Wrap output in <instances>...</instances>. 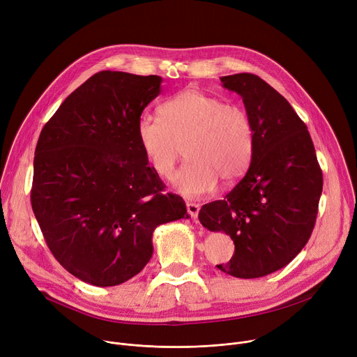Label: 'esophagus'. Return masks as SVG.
Instances as JSON below:
<instances>
[{
    "label": "esophagus",
    "mask_w": 357,
    "mask_h": 357,
    "mask_svg": "<svg viewBox=\"0 0 357 357\" xmlns=\"http://www.w3.org/2000/svg\"><path fill=\"white\" fill-rule=\"evenodd\" d=\"M186 209H188V213L192 216V219L197 220V215H199V211H200V205H199V203L186 202Z\"/></svg>",
    "instance_id": "1"
}]
</instances>
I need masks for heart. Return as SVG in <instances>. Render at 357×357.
Returning a JSON list of instances; mask_svg holds the SVG:
<instances>
[{
    "instance_id": "obj_1",
    "label": "heart",
    "mask_w": 357,
    "mask_h": 357,
    "mask_svg": "<svg viewBox=\"0 0 357 357\" xmlns=\"http://www.w3.org/2000/svg\"><path fill=\"white\" fill-rule=\"evenodd\" d=\"M135 137L151 168L161 178L171 176L179 146L186 142L189 161L172 176V186L186 197L215 190L219 179L225 183L240 179L254 148L247 110L195 87L168 98L160 107V117L141 114Z\"/></svg>"
}]
</instances>
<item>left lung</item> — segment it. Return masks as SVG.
<instances>
[{
  "instance_id": "obj_1",
  "label": "left lung",
  "mask_w": 357,
  "mask_h": 357,
  "mask_svg": "<svg viewBox=\"0 0 357 357\" xmlns=\"http://www.w3.org/2000/svg\"><path fill=\"white\" fill-rule=\"evenodd\" d=\"M220 82L243 98L252 123V157L244 178L223 200L203 205L199 220L234 243L231 260L219 270L259 278L285 267L308 243L324 178L308 128L287 98L251 73Z\"/></svg>"
}]
</instances>
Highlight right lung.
I'll use <instances>...</instances> for the list:
<instances>
[{
	"label": "right lung",
	"instance_id": "add662e5",
	"mask_svg": "<svg viewBox=\"0 0 357 357\" xmlns=\"http://www.w3.org/2000/svg\"><path fill=\"white\" fill-rule=\"evenodd\" d=\"M162 77L103 70L79 86L40 131L31 203L49 250L76 278L113 287L149 261L152 233L188 219L181 196L144 155L135 124Z\"/></svg>",
	"mask_w": 357,
	"mask_h": 357
}]
</instances>
